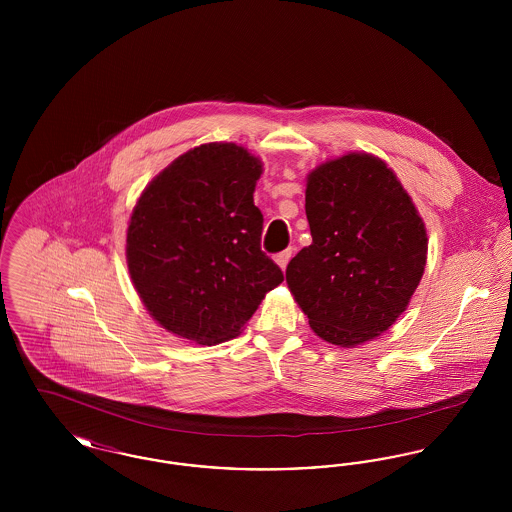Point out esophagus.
<instances>
[{"mask_svg":"<svg viewBox=\"0 0 512 512\" xmlns=\"http://www.w3.org/2000/svg\"><path fill=\"white\" fill-rule=\"evenodd\" d=\"M293 255V247H288V249H284V251H280L274 259H276V263L280 265V268L284 270V268L288 267V263H290V259H292Z\"/></svg>","mask_w":512,"mask_h":512,"instance_id":"1","label":"esophagus"}]
</instances>
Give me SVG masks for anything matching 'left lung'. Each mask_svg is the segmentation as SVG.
<instances>
[{
    "label": "left lung",
    "instance_id": "1",
    "mask_svg": "<svg viewBox=\"0 0 512 512\" xmlns=\"http://www.w3.org/2000/svg\"><path fill=\"white\" fill-rule=\"evenodd\" d=\"M305 211L313 242L286 280L311 328L341 347L380 336L426 267V228L411 197L384 161L349 153L311 172Z\"/></svg>",
    "mask_w": 512,
    "mask_h": 512
}]
</instances>
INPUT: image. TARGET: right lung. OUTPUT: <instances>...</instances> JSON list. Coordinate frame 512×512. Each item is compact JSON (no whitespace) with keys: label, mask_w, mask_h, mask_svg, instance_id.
<instances>
[{"label":"right lung","mask_w":512,"mask_h":512,"mask_svg":"<svg viewBox=\"0 0 512 512\" xmlns=\"http://www.w3.org/2000/svg\"><path fill=\"white\" fill-rule=\"evenodd\" d=\"M261 163L236 144L180 155L140 195L126 261L149 315L186 340L234 338L284 272L261 249Z\"/></svg>","instance_id":"1"}]
</instances>
